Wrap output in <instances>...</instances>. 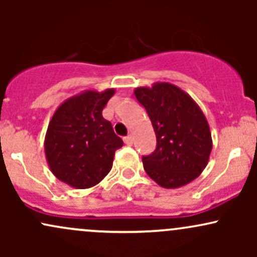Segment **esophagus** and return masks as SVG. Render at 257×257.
<instances>
[{"instance_id": "obj_1", "label": "esophagus", "mask_w": 257, "mask_h": 257, "mask_svg": "<svg viewBox=\"0 0 257 257\" xmlns=\"http://www.w3.org/2000/svg\"><path fill=\"white\" fill-rule=\"evenodd\" d=\"M123 140H124L125 145H128V146L133 145V135H126V137H124Z\"/></svg>"}]
</instances>
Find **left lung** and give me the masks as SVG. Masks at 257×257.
Listing matches in <instances>:
<instances>
[{"mask_svg": "<svg viewBox=\"0 0 257 257\" xmlns=\"http://www.w3.org/2000/svg\"><path fill=\"white\" fill-rule=\"evenodd\" d=\"M135 98L146 108L157 138L152 155L143 157L147 175L164 188H179L205 169L213 149L206 117L178 85L156 82L138 87Z\"/></svg>", "mask_w": 257, "mask_h": 257, "instance_id": "1", "label": "left lung"}]
</instances>
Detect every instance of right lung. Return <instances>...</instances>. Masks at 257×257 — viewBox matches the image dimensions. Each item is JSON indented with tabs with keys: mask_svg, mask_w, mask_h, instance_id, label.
<instances>
[{
	"mask_svg": "<svg viewBox=\"0 0 257 257\" xmlns=\"http://www.w3.org/2000/svg\"><path fill=\"white\" fill-rule=\"evenodd\" d=\"M116 89L84 90L65 100L49 120L44 153L54 176L73 188L98 185L110 173L123 141L102 110Z\"/></svg>",
	"mask_w": 257,
	"mask_h": 257,
	"instance_id": "1",
	"label": "right lung"
}]
</instances>
